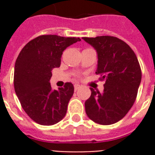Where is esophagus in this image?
I'll list each match as a JSON object with an SVG mask.
<instances>
[{
    "label": "esophagus",
    "instance_id": "1",
    "mask_svg": "<svg viewBox=\"0 0 155 155\" xmlns=\"http://www.w3.org/2000/svg\"><path fill=\"white\" fill-rule=\"evenodd\" d=\"M74 90H75V91H77L78 89L81 87V85H80V84H74Z\"/></svg>",
    "mask_w": 155,
    "mask_h": 155
}]
</instances>
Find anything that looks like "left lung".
Here are the masks:
<instances>
[{"label": "left lung", "instance_id": "left-lung-1", "mask_svg": "<svg viewBox=\"0 0 155 155\" xmlns=\"http://www.w3.org/2000/svg\"><path fill=\"white\" fill-rule=\"evenodd\" d=\"M97 51L95 74L105 81L104 91H94L84 103L85 112L94 122L109 125L126 115L136 100L141 82V69L136 54L130 45L120 39L102 35L83 37Z\"/></svg>", "mask_w": 155, "mask_h": 155}]
</instances>
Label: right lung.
I'll list each match as a JSON object with an SVG mask.
<instances>
[{"instance_id": "right-lung-1", "label": "right lung", "mask_w": 155, "mask_h": 155, "mask_svg": "<svg viewBox=\"0 0 155 155\" xmlns=\"http://www.w3.org/2000/svg\"><path fill=\"white\" fill-rule=\"evenodd\" d=\"M80 38L43 35L29 41L16 59L14 71L15 94L28 116L41 125H53L66 114L74 94L73 84L52 91L51 71L60 67L63 51Z\"/></svg>"}]
</instances>
